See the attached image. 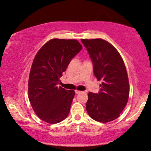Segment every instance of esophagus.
I'll use <instances>...</instances> for the list:
<instances>
[{
  "label": "esophagus",
  "instance_id": "obj_1",
  "mask_svg": "<svg viewBox=\"0 0 151 151\" xmlns=\"http://www.w3.org/2000/svg\"><path fill=\"white\" fill-rule=\"evenodd\" d=\"M75 92H76V94H78V93H80V92H81V91H78V90H76Z\"/></svg>",
  "mask_w": 151,
  "mask_h": 151
}]
</instances>
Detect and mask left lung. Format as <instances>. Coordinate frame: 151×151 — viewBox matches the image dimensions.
Masks as SVG:
<instances>
[{
    "label": "left lung",
    "mask_w": 151,
    "mask_h": 151,
    "mask_svg": "<svg viewBox=\"0 0 151 151\" xmlns=\"http://www.w3.org/2000/svg\"><path fill=\"white\" fill-rule=\"evenodd\" d=\"M81 42L93 63V74L102 80L98 93L89 92L86 109L93 120L107 123L118 118L128 103L130 87L124 62L117 50L102 39Z\"/></svg>",
    "instance_id": "left-lung-1"
}]
</instances>
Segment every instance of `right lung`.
Here are the masks:
<instances>
[{
    "instance_id": "add662e5",
    "label": "right lung",
    "mask_w": 151,
    "mask_h": 151,
    "mask_svg": "<svg viewBox=\"0 0 151 151\" xmlns=\"http://www.w3.org/2000/svg\"><path fill=\"white\" fill-rule=\"evenodd\" d=\"M82 48L76 40L52 39L35 55L29 76L28 98L35 114L45 122H61L69 114L75 91L58 85L62 73Z\"/></svg>"
}]
</instances>
